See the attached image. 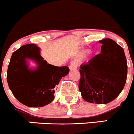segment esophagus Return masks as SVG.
<instances>
[{
  "instance_id": "1",
  "label": "esophagus",
  "mask_w": 134,
  "mask_h": 134,
  "mask_svg": "<svg viewBox=\"0 0 134 134\" xmlns=\"http://www.w3.org/2000/svg\"><path fill=\"white\" fill-rule=\"evenodd\" d=\"M76 66H77V63H76V62H71V65H70V66H69L70 70L75 69L76 68Z\"/></svg>"
}]
</instances>
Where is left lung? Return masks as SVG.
Returning a JSON list of instances; mask_svg holds the SVG:
<instances>
[{
  "mask_svg": "<svg viewBox=\"0 0 134 134\" xmlns=\"http://www.w3.org/2000/svg\"><path fill=\"white\" fill-rule=\"evenodd\" d=\"M99 42L101 53L80 65L79 88L89 103L106 104L120 93L126 82L128 66L124 50L111 38Z\"/></svg>",
  "mask_w": 134,
  "mask_h": 134,
  "instance_id": "obj_1",
  "label": "left lung"
}]
</instances>
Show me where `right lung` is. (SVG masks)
I'll use <instances>...</instances> for the list:
<instances>
[{
  "mask_svg": "<svg viewBox=\"0 0 134 134\" xmlns=\"http://www.w3.org/2000/svg\"><path fill=\"white\" fill-rule=\"evenodd\" d=\"M26 59L37 62V69H28ZM69 72L67 66L57 67L47 63L35 44L23 45L14 52L7 71L8 84L14 97L29 107H41L51 103L63 76Z\"/></svg>",
  "mask_w": 134,
  "mask_h": 134,
  "instance_id": "add662e5",
  "label": "right lung"
}]
</instances>
